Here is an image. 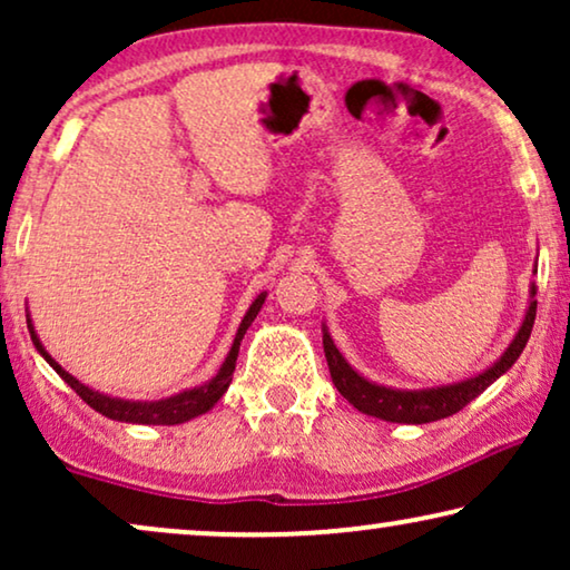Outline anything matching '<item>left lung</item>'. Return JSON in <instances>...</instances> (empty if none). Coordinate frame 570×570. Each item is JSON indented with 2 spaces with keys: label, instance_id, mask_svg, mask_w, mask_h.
<instances>
[{
  "label": "left lung",
  "instance_id": "1",
  "mask_svg": "<svg viewBox=\"0 0 570 570\" xmlns=\"http://www.w3.org/2000/svg\"><path fill=\"white\" fill-rule=\"evenodd\" d=\"M534 295H537V287H532V303H529L524 324H521V330L517 337H513L509 350L501 355V361L490 365L488 371H482L480 376L459 381V384H449V386L423 389V392H400V389L371 384L368 379L357 376V373L347 365L345 357L340 355V350L334 347L330 332L324 330V355H326V365H330L334 386H337V392L345 396L353 407L365 412V415L389 420V423L423 425V423H433V420L456 415L459 410H464V404H470L474 396L485 392L498 376H503V373L517 363V357L521 355V350L527 347V340L534 326V316H537Z\"/></svg>",
  "mask_w": 570,
  "mask_h": 570
}]
</instances>
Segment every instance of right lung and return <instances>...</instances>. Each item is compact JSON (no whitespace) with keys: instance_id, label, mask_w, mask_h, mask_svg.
I'll use <instances>...</instances> for the list:
<instances>
[{"instance_id":"right-lung-1","label":"right lung","mask_w":570,"mask_h":570,"mask_svg":"<svg viewBox=\"0 0 570 570\" xmlns=\"http://www.w3.org/2000/svg\"><path fill=\"white\" fill-rule=\"evenodd\" d=\"M264 298H267V293H262L259 298L252 303V308L246 311L244 322H240V326H238L236 340H233L230 353H228V357H225V363L220 365V371H217V376L209 381V384H205V386L189 389V392L168 396V400H160V402H127V400H114V396H106V394H100V392H92V389L80 384V381H77L75 376H69V373L61 368V365L53 361L49 353H46L43 345L36 337L30 318H28V330H30V340H33V345L38 347V353L46 357V363H49L51 368L57 371L59 376L65 379L67 384L72 386L75 392L82 396V402H88L92 410L100 412V415H106V417H111V420H121V423L178 425V423H186V420L202 415V412H207L217 400H220L225 392H228V386H230V381H233V371H236L240 340H244L246 330H248V326H252L256 314H259Z\"/></svg>"}]
</instances>
